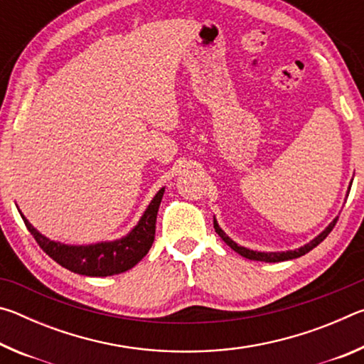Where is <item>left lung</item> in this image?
<instances>
[{
    "label": "left lung",
    "instance_id": "obj_1",
    "mask_svg": "<svg viewBox=\"0 0 364 364\" xmlns=\"http://www.w3.org/2000/svg\"><path fill=\"white\" fill-rule=\"evenodd\" d=\"M352 181H353V180H352ZM352 181H350V186H348L347 194L350 193V188H352ZM336 221H337V218L332 220L331 223H329L328 226H326L324 230H323L321 232H319L315 239H311L310 242H306L305 245H301V247H299V249L286 250V252H260V250L247 249V247H244V245H239L237 242H234L232 239H231L230 236H228V234H226L223 230H221L220 225H218V221H217V218H215V217H213V228H215V231H217L218 236H220L221 239H223V241H225L228 245H230V247H231L234 252H237L239 255H242L244 258H249V260L274 263V262L292 260V258H299V257H301V255L308 254V252H310L311 249H315L319 242L324 241L326 236H328V234L332 231V228H334Z\"/></svg>",
    "mask_w": 364,
    "mask_h": 364
}]
</instances>
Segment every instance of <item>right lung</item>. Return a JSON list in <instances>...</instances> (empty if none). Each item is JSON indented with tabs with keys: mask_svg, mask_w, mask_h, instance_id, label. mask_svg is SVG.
I'll return each instance as SVG.
<instances>
[{
	"mask_svg": "<svg viewBox=\"0 0 364 364\" xmlns=\"http://www.w3.org/2000/svg\"><path fill=\"white\" fill-rule=\"evenodd\" d=\"M165 188H160L157 194L152 197L149 205L146 207L144 213L133 230L114 241H101L95 244H64L59 241L46 237L36 228L30 223L19 208L21 217L26 223L27 230L32 232L35 241L46 254L58 262L60 267L67 268L73 273L83 276H114L125 273L132 269L134 264L143 260L151 245L154 242V234H156V220L159 205L162 202Z\"/></svg>",
	"mask_w": 364,
	"mask_h": 364,
	"instance_id": "right-lung-1",
	"label": "right lung"
}]
</instances>
